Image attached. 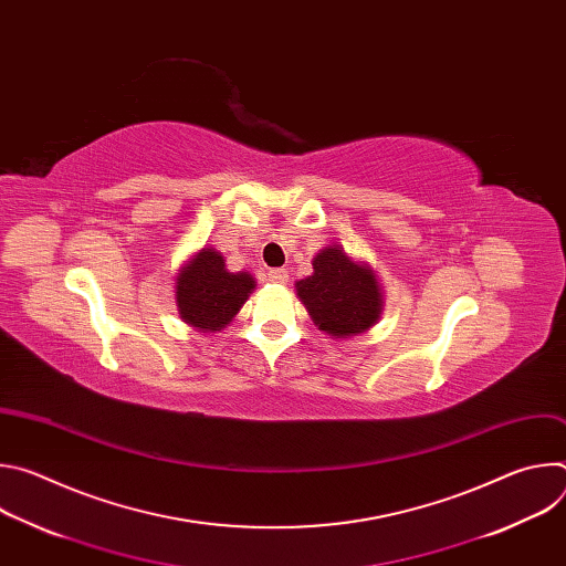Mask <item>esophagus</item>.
<instances>
[{
	"instance_id": "esophagus-1",
	"label": "esophagus",
	"mask_w": 566,
	"mask_h": 566,
	"mask_svg": "<svg viewBox=\"0 0 566 566\" xmlns=\"http://www.w3.org/2000/svg\"><path fill=\"white\" fill-rule=\"evenodd\" d=\"M269 280L275 284H286L289 282V271L286 269H271Z\"/></svg>"
}]
</instances>
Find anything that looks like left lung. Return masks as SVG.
I'll return each mask as SVG.
<instances>
[{"mask_svg": "<svg viewBox=\"0 0 566 566\" xmlns=\"http://www.w3.org/2000/svg\"><path fill=\"white\" fill-rule=\"evenodd\" d=\"M295 286L315 325L332 336L363 334L380 315L382 300L374 273L354 264L336 247L319 251L313 275Z\"/></svg>", "mask_w": 566, "mask_h": 566, "instance_id": "1", "label": "left lung"}]
</instances>
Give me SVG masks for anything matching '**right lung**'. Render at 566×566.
I'll list each match as a JSON object with an SVG mask.
<instances>
[{
    "label": "right lung",
    "mask_w": 566,
    "mask_h": 566,
    "mask_svg": "<svg viewBox=\"0 0 566 566\" xmlns=\"http://www.w3.org/2000/svg\"><path fill=\"white\" fill-rule=\"evenodd\" d=\"M255 289L249 273H228L223 258L203 249L177 277L181 317L201 332H219Z\"/></svg>",
    "instance_id": "obj_1"
}]
</instances>
